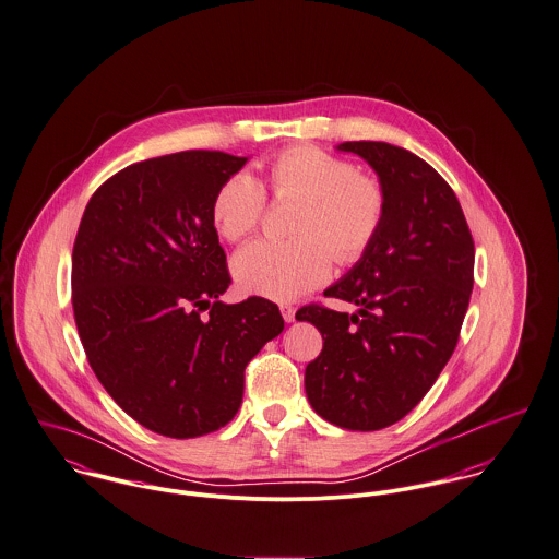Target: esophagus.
Wrapping results in <instances>:
<instances>
[{"label": "esophagus", "instance_id": "obj_1", "mask_svg": "<svg viewBox=\"0 0 559 559\" xmlns=\"http://www.w3.org/2000/svg\"><path fill=\"white\" fill-rule=\"evenodd\" d=\"M281 312H283V319H285L287 323L296 321V309H294L292 305H281Z\"/></svg>", "mask_w": 559, "mask_h": 559}]
</instances>
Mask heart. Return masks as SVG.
I'll list each match as a JSON object with an SVG mask.
<instances>
[{"instance_id": "b5f03b06", "label": "heart", "mask_w": 559, "mask_h": 559, "mask_svg": "<svg viewBox=\"0 0 559 559\" xmlns=\"http://www.w3.org/2000/svg\"><path fill=\"white\" fill-rule=\"evenodd\" d=\"M276 199H302L294 240H257L234 259L242 292L289 302L323 285L338 263L360 261L385 221V190L369 174L336 154L298 145L267 165ZM265 188L247 171L227 178L212 199V221L223 238L240 242L263 221Z\"/></svg>"}]
</instances>
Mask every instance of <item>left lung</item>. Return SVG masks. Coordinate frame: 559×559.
Masks as SVG:
<instances>
[{"label": "left lung", "instance_id": "obj_1", "mask_svg": "<svg viewBox=\"0 0 559 559\" xmlns=\"http://www.w3.org/2000/svg\"><path fill=\"white\" fill-rule=\"evenodd\" d=\"M385 190V221L369 252L325 298L356 305L296 312L323 336L309 362L310 407L349 431L407 416L450 360L474 289V240L454 190L416 154L383 141H347Z\"/></svg>", "mask_w": 559, "mask_h": 559}]
</instances>
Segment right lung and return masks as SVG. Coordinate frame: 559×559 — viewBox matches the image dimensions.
I'll return each instance as SVG.
<instances>
[{
    "label": "right lung",
    "instance_id": "add662e5",
    "mask_svg": "<svg viewBox=\"0 0 559 559\" xmlns=\"http://www.w3.org/2000/svg\"><path fill=\"white\" fill-rule=\"evenodd\" d=\"M249 158L188 150L134 163L98 188L72 249V310L87 362L111 399L154 433L188 439L240 409L245 369L285 328L231 285L212 199Z\"/></svg>",
    "mask_w": 559,
    "mask_h": 559
}]
</instances>
